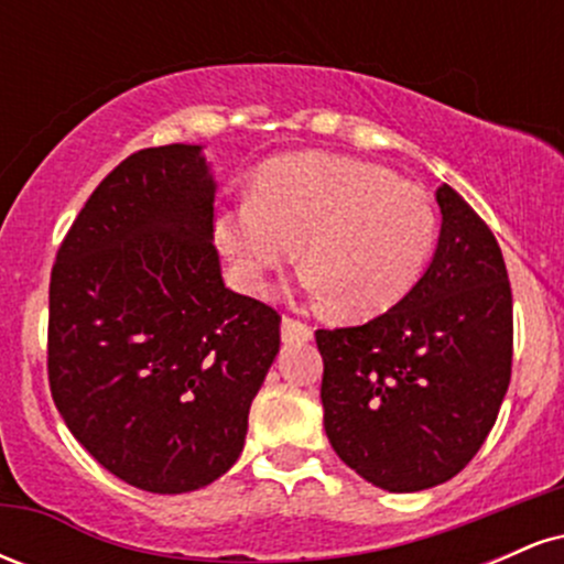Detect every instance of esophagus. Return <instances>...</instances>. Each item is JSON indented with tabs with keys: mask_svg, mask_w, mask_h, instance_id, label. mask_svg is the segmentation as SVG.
Returning a JSON list of instances; mask_svg holds the SVG:
<instances>
[{
	"mask_svg": "<svg viewBox=\"0 0 564 564\" xmlns=\"http://www.w3.org/2000/svg\"><path fill=\"white\" fill-rule=\"evenodd\" d=\"M281 336H283V341H289V345L291 341H307V339H313V328H310L307 323L283 315Z\"/></svg>",
	"mask_w": 564,
	"mask_h": 564,
	"instance_id": "obj_1",
	"label": "esophagus"
}]
</instances>
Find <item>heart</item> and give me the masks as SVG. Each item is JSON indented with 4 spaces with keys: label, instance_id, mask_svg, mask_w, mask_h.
<instances>
[{
    "label": "heart",
    "instance_id": "heart-1",
    "mask_svg": "<svg viewBox=\"0 0 564 564\" xmlns=\"http://www.w3.org/2000/svg\"><path fill=\"white\" fill-rule=\"evenodd\" d=\"M215 238L238 286L260 294L296 257L302 286L341 318L403 302L437 241V212L387 166L332 153H289L257 172L254 193L217 212Z\"/></svg>",
    "mask_w": 564,
    "mask_h": 564
}]
</instances>
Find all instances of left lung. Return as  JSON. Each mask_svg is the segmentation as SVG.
<instances>
[{
	"label": "left lung",
	"instance_id": "1",
	"mask_svg": "<svg viewBox=\"0 0 564 564\" xmlns=\"http://www.w3.org/2000/svg\"><path fill=\"white\" fill-rule=\"evenodd\" d=\"M437 249L403 302L315 332L336 456L390 494L448 482L494 430L511 377V289L488 225L440 185Z\"/></svg>",
	"mask_w": 564,
	"mask_h": 564
}]
</instances>
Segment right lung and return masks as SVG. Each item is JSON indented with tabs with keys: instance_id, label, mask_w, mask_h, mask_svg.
Listing matches in <instances>:
<instances>
[{
	"instance_id": "obj_1",
	"label": "right lung",
	"mask_w": 564,
	"mask_h": 564,
	"mask_svg": "<svg viewBox=\"0 0 564 564\" xmlns=\"http://www.w3.org/2000/svg\"><path fill=\"white\" fill-rule=\"evenodd\" d=\"M204 145L145 148L95 187L50 281V390L74 437L148 494H191L243 451L278 349L273 307L225 286Z\"/></svg>"
}]
</instances>
